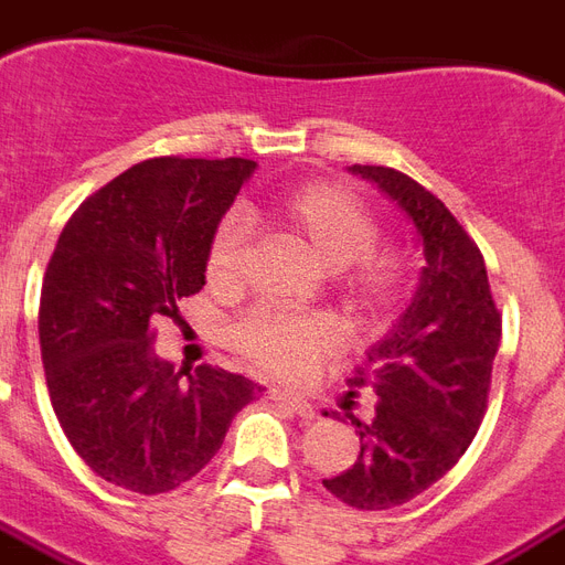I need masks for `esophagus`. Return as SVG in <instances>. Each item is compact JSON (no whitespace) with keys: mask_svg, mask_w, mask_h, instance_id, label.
Wrapping results in <instances>:
<instances>
[{"mask_svg":"<svg viewBox=\"0 0 565 565\" xmlns=\"http://www.w3.org/2000/svg\"><path fill=\"white\" fill-rule=\"evenodd\" d=\"M273 399H278L281 406H287L292 412V415L305 417V420H311L317 412H313V406L308 403L305 397H299V394H290V391H273Z\"/></svg>","mask_w":565,"mask_h":565,"instance_id":"obj_1","label":"esophagus"}]
</instances>
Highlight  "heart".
I'll list each match as a JSON object with an SVG mask.
<instances>
[{"mask_svg":"<svg viewBox=\"0 0 565 565\" xmlns=\"http://www.w3.org/2000/svg\"><path fill=\"white\" fill-rule=\"evenodd\" d=\"M273 218L322 269L343 273V284L359 305L382 308L397 296L403 275L399 260L373 252L379 243V222L355 192L338 183H308L284 195L275 204ZM243 260L245 227L231 215L213 236L206 254V278L215 287H234L243 273ZM234 343L269 376L299 379L322 352L338 347L340 329L329 317L254 311L234 329Z\"/></svg>","mask_w":565,"mask_h":565,"instance_id":"1","label":"heart"}]
</instances>
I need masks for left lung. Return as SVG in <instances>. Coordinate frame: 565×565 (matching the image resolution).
Returning <instances> with one entry per match:
<instances>
[{"label":"left lung","mask_w":565,"mask_h":565,"mask_svg":"<svg viewBox=\"0 0 565 565\" xmlns=\"http://www.w3.org/2000/svg\"><path fill=\"white\" fill-rule=\"evenodd\" d=\"M352 174L373 180L412 218L424 266L412 305L367 352V373L350 379L379 397L370 424L352 417L359 459L322 486L355 510H391L438 483L477 436L501 311L483 254L433 192L385 166H352Z\"/></svg>","instance_id":"obj_1"}]
</instances>
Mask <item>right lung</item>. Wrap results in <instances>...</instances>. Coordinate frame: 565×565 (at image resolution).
<instances>
[{
    "label": "right lung",
    "mask_w": 565,
    "mask_h": 565,
    "mask_svg": "<svg viewBox=\"0 0 565 565\" xmlns=\"http://www.w3.org/2000/svg\"><path fill=\"white\" fill-rule=\"evenodd\" d=\"M252 159L157 157L94 192L64 225L41 292V359L55 417L106 483L178 489L204 468L260 387L153 352V322L206 284V254Z\"/></svg>",
    "instance_id": "1"
}]
</instances>
